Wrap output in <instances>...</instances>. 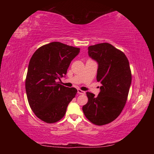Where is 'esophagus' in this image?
Returning a JSON list of instances; mask_svg holds the SVG:
<instances>
[{"mask_svg": "<svg viewBox=\"0 0 154 154\" xmlns=\"http://www.w3.org/2000/svg\"><path fill=\"white\" fill-rule=\"evenodd\" d=\"M77 93L79 94H85L84 91H83V90H80V89H77Z\"/></svg>", "mask_w": 154, "mask_h": 154, "instance_id": "34e87169", "label": "esophagus"}]
</instances>
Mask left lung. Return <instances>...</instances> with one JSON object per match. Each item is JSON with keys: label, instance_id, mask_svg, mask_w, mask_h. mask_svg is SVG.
Listing matches in <instances>:
<instances>
[{"label": "left lung", "instance_id": "1", "mask_svg": "<svg viewBox=\"0 0 154 154\" xmlns=\"http://www.w3.org/2000/svg\"><path fill=\"white\" fill-rule=\"evenodd\" d=\"M88 55L98 62L96 79L101 83L97 96L88 92L82 109L90 122L98 126L111 123L126 105L132 81L128 60L124 52L108 43L88 47Z\"/></svg>", "mask_w": 154, "mask_h": 154}]
</instances>
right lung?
Instances as JSON below:
<instances>
[{"label":"right lung","mask_w":154,"mask_h":154,"mask_svg":"<svg viewBox=\"0 0 154 154\" xmlns=\"http://www.w3.org/2000/svg\"><path fill=\"white\" fill-rule=\"evenodd\" d=\"M80 49L60 42H51L36 49L28 64L26 92L35 116L48 124L63 118L77 90L57 82L66 74Z\"/></svg>","instance_id":"1"}]
</instances>
